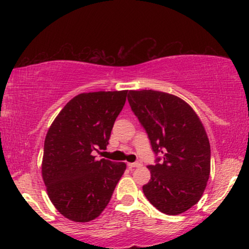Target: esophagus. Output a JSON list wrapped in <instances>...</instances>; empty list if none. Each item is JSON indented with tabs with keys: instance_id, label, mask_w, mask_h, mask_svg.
Segmentation results:
<instances>
[{
	"instance_id": "obj_1",
	"label": "esophagus",
	"mask_w": 249,
	"mask_h": 249,
	"mask_svg": "<svg viewBox=\"0 0 249 249\" xmlns=\"http://www.w3.org/2000/svg\"><path fill=\"white\" fill-rule=\"evenodd\" d=\"M127 166L131 167V168H134V167H142V162L141 160L136 161V162H127Z\"/></svg>"
}]
</instances>
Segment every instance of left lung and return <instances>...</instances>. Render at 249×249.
<instances>
[{"mask_svg":"<svg viewBox=\"0 0 249 249\" xmlns=\"http://www.w3.org/2000/svg\"><path fill=\"white\" fill-rule=\"evenodd\" d=\"M127 101L153 152L162 156L147 166L151 179L142 192L162 213L186 212L201 198L210 178L211 146L204 125L186 102L171 93L130 90Z\"/></svg>","mask_w":249,"mask_h":249,"instance_id":"left-lung-1","label":"left lung"}]
</instances>
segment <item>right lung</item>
<instances>
[{"label": "right lung", "mask_w": 249, "mask_h": 249, "mask_svg": "<svg viewBox=\"0 0 249 249\" xmlns=\"http://www.w3.org/2000/svg\"><path fill=\"white\" fill-rule=\"evenodd\" d=\"M126 96L127 90L79 93L48 130L42 178L53 206L71 221L88 222L101 215L126 170L125 162L92 156L107 150Z\"/></svg>", "instance_id": "1"}]
</instances>
